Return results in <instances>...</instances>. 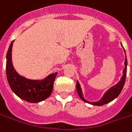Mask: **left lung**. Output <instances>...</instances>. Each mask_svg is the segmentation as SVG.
I'll return each mask as SVG.
<instances>
[{"label":"left lung","mask_w":132,"mask_h":132,"mask_svg":"<svg viewBox=\"0 0 132 132\" xmlns=\"http://www.w3.org/2000/svg\"><path fill=\"white\" fill-rule=\"evenodd\" d=\"M123 50H124V52H125L126 55L124 48H123ZM124 66H125V67H124V69L123 70V76L121 77L120 81L117 84L113 85L112 87H111L110 88L108 89L107 91L104 93V94L103 95L102 97L101 98V99L99 101H98V102H88V100L85 99L84 96H83V93H82V88H81L80 82L78 81H77L76 88H77V93H78V95H79L80 98L83 102H85L88 103V104H93V105H96V106H102V105L106 104L107 103L112 102V100H114L115 98H116L119 96V94H120L121 90H122V89L123 88V85L125 84L126 77V71H127V58H126V55Z\"/></svg>","instance_id":"8db88e82"}]
</instances>
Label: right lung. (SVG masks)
<instances>
[{"mask_svg": "<svg viewBox=\"0 0 132 132\" xmlns=\"http://www.w3.org/2000/svg\"><path fill=\"white\" fill-rule=\"evenodd\" d=\"M12 41L6 54V77L12 91L21 99L38 103L47 98L52 93L57 72L52 73L42 80H31L19 75L12 63Z\"/></svg>", "mask_w": 132, "mask_h": 132, "instance_id": "obj_1", "label": "right lung"}]
</instances>
